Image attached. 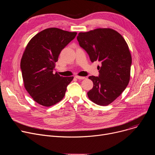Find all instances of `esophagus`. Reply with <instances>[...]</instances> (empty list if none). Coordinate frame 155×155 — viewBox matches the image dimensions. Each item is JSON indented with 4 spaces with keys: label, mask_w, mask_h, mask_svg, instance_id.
Masks as SVG:
<instances>
[{
    "label": "esophagus",
    "mask_w": 155,
    "mask_h": 155,
    "mask_svg": "<svg viewBox=\"0 0 155 155\" xmlns=\"http://www.w3.org/2000/svg\"><path fill=\"white\" fill-rule=\"evenodd\" d=\"M75 78L78 79V80H84V79L85 78V77H80V76H76Z\"/></svg>",
    "instance_id": "esophagus-1"
}]
</instances>
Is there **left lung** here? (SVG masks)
Here are the masks:
<instances>
[{
    "mask_svg": "<svg viewBox=\"0 0 155 155\" xmlns=\"http://www.w3.org/2000/svg\"><path fill=\"white\" fill-rule=\"evenodd\" d=\"M77 40L91 61H99V77H88L94 84L87 92L95 104L108 105L115 101L127 86L132 63L129 47L118 32L110 28H99L79 32Z\"/></svg>",
    "mask_w": 155,
    "mask_h": 155,
    "instance_id": "obj_1",
    "label": "left lung"
}]
</instances>
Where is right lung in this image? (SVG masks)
I'll use <instances>...</instances> for the list:
<instances>
[{
    "mask_svg": "<svg viewBox=\"0 0 155 155\" xmlns=\"http://www.w3.org/2000/svg\"><path fill=\"white\" fill-rule=\"evenodd\" d=\"M77 34L48 28L36 35L22 54L21 69L24 87L35 101L45 107L61 101L73 77H63L53 73L63 49Z\"/></svg>",
    "mask_w": 155,
    "mask_h": 155,
    "instance_id": "add662e5",
    "label": "right lung"
}]
</instances>
